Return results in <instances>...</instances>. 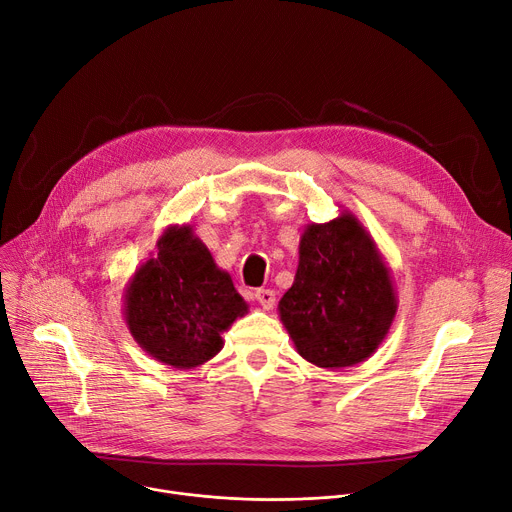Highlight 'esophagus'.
<instances>
[{
  "instance_id": "obj_1",
  "label": "esophagus",
  "mask_w": 512,
  "mask_h": 512,
  "mask_svg": "<svg viewBox=\"0 0 512 512\" xmlns=\"http://www.w3.org/2000/svg\"><path fill=\"white\" fill-rule=\"evenodd\" d=\"M255 300L261 304V309H263V311H269V309H274V304H276V294H274V290L259 288V290L255 292Z\"/></svg>"
}]
</instances>
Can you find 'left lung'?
I'll return each instance as SVG.
<instances>
[{
  "instance_id": "1",
  "label": "left lung",
  "mask_w": 512,
  "mask_h": 512,
  "mask_svg": "<svg viewBox=\"0 0 512 512\" xmlns=\"http://www.w3.org/2000/svg\"><path fill=\"white\" fill-rule=\"evenodd\" d=\"M391 269L352 212L304 226L298 269L278 311L296 352L319 368H346L379 350L397 315Z\"/></svg>"
}]
</instances>
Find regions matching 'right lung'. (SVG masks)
Instances as JSON below:
<instances>
[{"label": "right lung", "instance_id": "1", "mask_svg": "<svg viewBox=\"0 0 512 512\" xmlns=\"http://www.w3.org/2000/svg\"><path fill=\"white\" fill-rule=\"evenodd\" d=\"M249 311L189 224H170L123 292L131 337L154 360L195 368L224 346L222 333Z\"/></svg>", "mask_w": 512, "mask_h": 512}]
</instances>
